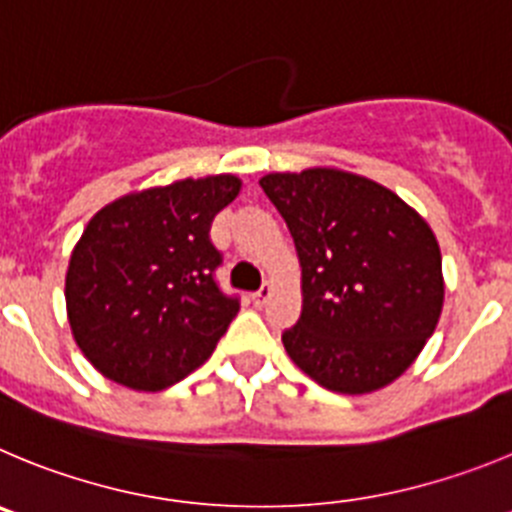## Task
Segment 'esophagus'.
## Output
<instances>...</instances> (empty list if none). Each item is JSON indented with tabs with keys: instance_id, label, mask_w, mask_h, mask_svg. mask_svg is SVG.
<instances>
[{
	"instance_id": "34e87169",
	"label": "esophagus",
	"mask_w": 512,
	"mask_h": 512,
	"mask_svg": "<svg viewBox=\"0 0 512 512\" xmlns=\"http://www.w3.org/2000/svg\"><path fill=\"white\" fill-rule=\"evenodd\" d=\"M267 298H270V288H267V285H262L260 290H255V293H252V301H255V306H262Z\"/></svg>"
}]
</instances>
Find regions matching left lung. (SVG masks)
Returning <instances> with one entry per match:
<instances>
[{
	"instance_id": "1",
	"label": "left lung",
	"mask_w": 512,
	"mask_h": 512,
	"mask_svg": "<svg viewBox=\"0 0 512 512\" xmlns=\"http://www.w3.org/2000/svg\"><path fill=\"white\" fill-rule=\"evenodd\" d=\"M262 191L301 260V319L290 359L334 393L362 395L403 375L444 306L441 252L411 206L370 178L334 168L270 173Z\"/></svg>"
}]
</instances>
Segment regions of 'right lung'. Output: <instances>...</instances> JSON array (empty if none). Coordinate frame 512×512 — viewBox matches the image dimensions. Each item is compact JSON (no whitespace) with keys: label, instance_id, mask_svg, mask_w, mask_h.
<instances>
[{"label":"right lung","instance_id":"obj_1","mask_svg":"<svg viewBox=\"0 0 512 512\" xmlns=\"http://www.w3.org/2000/svg\"><path fill=\"white\" fill-rule=\"evenodd\" d=\"M239 178H186L130 193L89 222L66 275L71 331L91 365L124 388L176 385L214 352L239 311L216 283L214 216Z\"/></svg>","mask_w":512,"mask_h":512}]
</instances>
